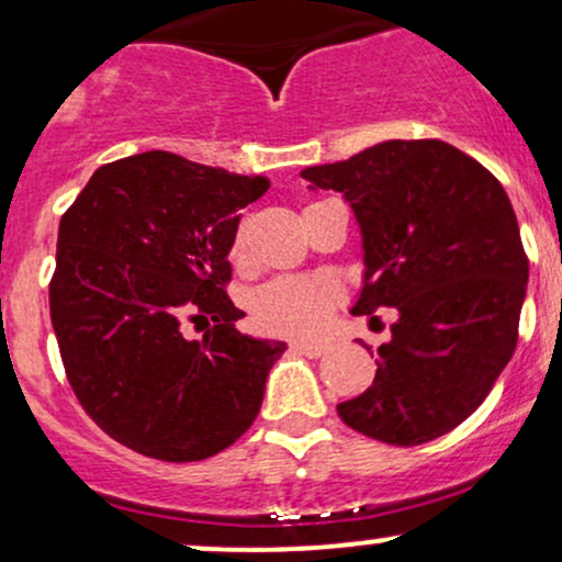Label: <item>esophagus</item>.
I'll list each match as a JSON object with an SVG mask.
<instances>
[{
    "label": "esophagus",
    "mask_w": 562,
    "mask_h": 562,
    "mask_svg": "<svg viewBox=\"0 0 562 562\" xmlns=\"http://www.w3.org/2000/svg\"><path fill=\"white\" fill-rule=\"evenodd\" d=\"M290 348L303 353V357H308V359H317V357H322V353H327L325 344H312V340H295V344H290Z\"/></svg>",
    "instance_id": "34e87169"
}]
</instances>
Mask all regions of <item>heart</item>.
Returning a JSON list of instances; mask_svg holds the SVG:
<instances>
[{"label":"heart","instance_id":"obj_1","mask_svg":"<svg viewBox=\"0 0 562 562\" xmlns=\"http://www.w3.org/2000/svg\"><path fill=\"white\" fill-rule=\"evenodd\" d=\"M243 229L235 232L229 259L240 261ZM338 303V285L330 277L288 274L263 285L250 295V317L256 327L277 335H314L325 325Z\"/></svg>","mask_w":562,"mask_h":562}]
</instances>
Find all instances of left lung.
<instances>
[{
	"instance_id": "obj_1",
	"label": "left lung",
	"mask_w": 562,
	"mask_h": 562,
	"mask_svg": "<svg viewBox=\"0 0 562 562\" xmlns=\"http://www.w3.org/2000/svg\"><path fill=\"white\" fill-rule=\"evenodd\" d=\"M301 177L344 192L362 229L353 314H398L375 380L338 404L340 420L393 447L449 434L483 404L518 344L528 256L505 187L441 139L380 142Z\"/></svg>"
}]
</instances>
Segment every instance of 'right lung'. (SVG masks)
Listing matches in <instances>:
<instances>
[{"instance_id": "1", "label": "right lung", "mask_w": 562, "mask_h": 562, "mask_svg": "<svg viewBox=\"0 0 562 562\" xmlns=\"http://www.w3.org/2000/svg\"><path fill=\"white\" fill-rule=\"evenodd\" d=\"M269 179L164 150L100 166L60 218L49 314L70 389L124 447L198 462L235 443L263 402L280 340L235 330L227 261L237 211ZM211 316L200 341L182 318Z\"/></svg>"}]
</instances>
